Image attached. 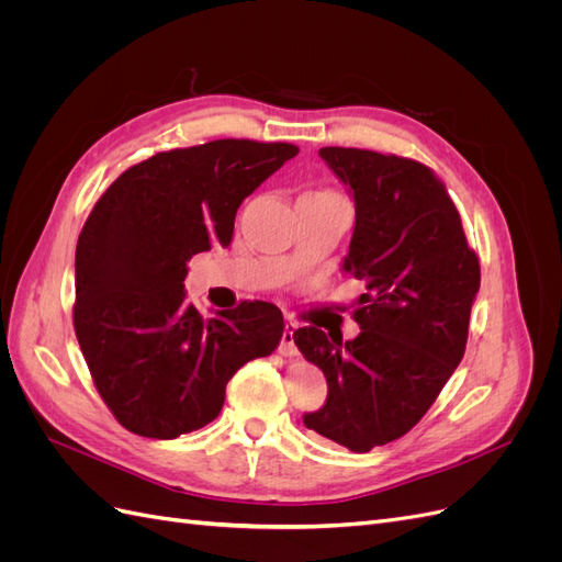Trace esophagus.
<instances>
[{"label": "esophagus", "mask_w": 562, "mask_h": 562, "mask_svg": "<svg viewBox=\"0 0 562 562\" xmlns=\"http://www.w3.org/2000/svg\"><path fill=\"white\" fill-rule=\"evenodd\" d=\"M295 330H297L295 323L288 321L285 323V330H283V337H281V345H279V353H283V356H297Z\"/></svg>", "instance_id": "34e87169"}]
</instances>
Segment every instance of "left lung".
<instances>
[{
	"label": "left lung",
	"mask_w": 562,
	"mask_h": 562,
	"mask_svg": "<svg viewBox=\"0 0 562 562\" xmlns=\"http://www.w3.org/2000/svg\"><path fill=\"white\" fill-rule=\"evenodd\" d=\"M318 155L353 196L342 269L368 293L349 342L314 326L295 330L297 349L328 380L326 405L304 415V427L370 452L411 431L462 361L481 265L429 166L356 147Z\"/></svg>",
	"instance_id": "8db88e82"
}]
</instances>
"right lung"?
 <instances>
[{"mask_svg":"<svg viewBox=\"0 0 562 562\" xmlns=\"http://www.w3.org/2000/svg\"><path fill=\"white\" fill-rule=\"evenodd\" d=\"M297 151L234 138L159 151L98 199L77 241L72 321L98 394L128 431L168 440L206 427L234 372L281 342L274 304L206 318L182 281L192 255L229 246L241 201Z\"/></svg>","mask_w":562,"mask_h":562,"instance_id":"add662e5","label":"right lung"}]
</instances>
